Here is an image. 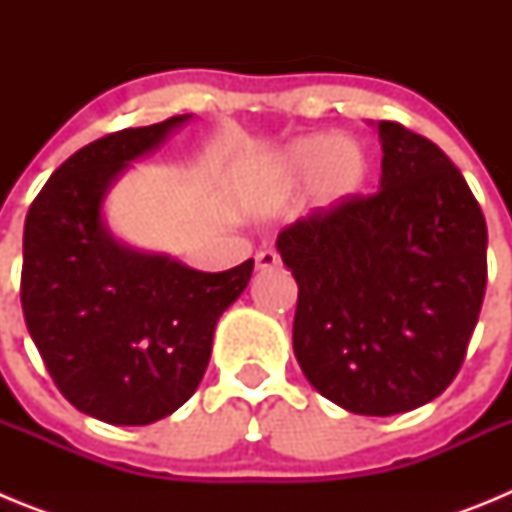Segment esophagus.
Returning <instances> with one entry per match:
<instances>
[{
	"mask_svg": "<svg viewBox=\"0 0 512 512\" xmlns=\"http://www.w3.org/2000/svg\"><path fill=\"white\" fill-rule=\"evenodd\" d=\"M282 264L277 251H271V248H264V251L256 253V269H274V266Z\"/></svg>",
	"mask_w": 512,
	"mask_h": 512,
	"instance_id": "1",
	"label": "esophagus"
}]
</instances>
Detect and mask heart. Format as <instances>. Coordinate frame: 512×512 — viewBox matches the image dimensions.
Segmentation results:
<instances>
[{
  "instance_id": "obj_1",
  "label": "heart",
  "mask_w": 512,
  "mask_h": 512,
  "mask_svg": "<svg viewBox=\"0 0 512 512\" xmlns=\"http://www.w3.org/2000/svg\"><path fill=\"white\" fill-rule=\"evenodd\" d=\"M307 174L312 207L330 212L361 192L369 174V161L356 140L305 135L284 153V161L274 176V189L287 192Z\"/></svg>"
}]
</instances>
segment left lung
<instances>
[{
	"instance_id": "1",
	"label": "left lung",
	"mask_w": 512,
	"mask_h": 512,
	"mask_svg": "<svg viewBox=\"0 0 512 512\" xmlns=\"http://www.w3.org/2000/svg\"><path fill=\"white\" fill-rule=\"evenodd\" d=\"M379 192L279 233L307 382L348 413L395 415L459 374L487 287V225L451 158L400 122L377 125Z\"/></svg>"
}]
</instances>
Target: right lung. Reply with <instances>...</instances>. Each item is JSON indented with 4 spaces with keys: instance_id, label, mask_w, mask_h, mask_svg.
<instances>
[{
    "instance_id": "add662e5",
    "label": "right lung",
    "mask_w": 512,
    "mask_h": 512,
    "mask_svg": "<svg viewBox=\"0 0 512 512\" xmlns=\"http://www.w3.org/2000/svg\"><path fill=\"white\" fill-rule=\"evenodd\" d=\"M187 120L94 140L53 171L25 217L30 338L61 395L104 423L148 425L182 408L205 377L217 320L251 279L253 259L207 274L122 246L104 225L117 176Z\"/></svg>"
}]
</instances>
